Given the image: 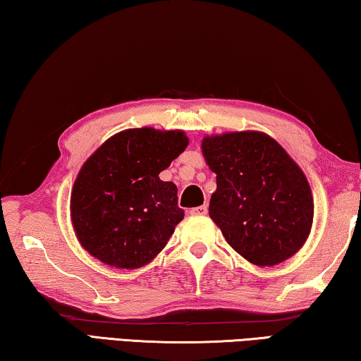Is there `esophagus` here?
<instances>
[{"mask_svg": "<svg viewBox=\"0 0 361 361\" xmlns=\"http://www.w3.org/2000/svg\"><path fill=\"white\" fill-rule=\"evenodd\" d=\"M207 212H209V207H207V205L194 207V209H191V210H189V213H191V215H200V216H204V215H207Z\"/></svg>", "mask_w": 361, "mask_h": 361, "instance_id": "1", "label": "esophagus"}]
</instances>
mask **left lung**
Listing matches in <instances>:
<instances>
[{
	"mask_svg": "<svg viewBox=\"0 0 361 361\" xmlns=\"http://www.w3.org/2000/svg\"><path fill=\"white\" fill-rule=\"evenodd\" d=\"M202 152L216 173L209 213L224 239L256 266L288 259L307 239L314 200L302 170L261 132L205 137Z\"/></svg>",
	"mask_w": 361,
	"mask_h": 361,
	"instance_id": "obj_1",
	"label": "left lung"
}]
</instances>
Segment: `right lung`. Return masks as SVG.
<instances>
[{
    "label": "right lung",
    "instance_id": "add662e5",
    "mask_svg": "<svg viewBox=\"0 0 361 361\" xmlns=\"http://www.w3.org/2000/svg\"><path fill=\"white\" fill-rule=\"evenodd\" d=\"M186 146L185 132L143 127L116 133L85 161L73 186L71 221L90 255L137 269L167 245L185 212L178 189L159 173Z\"/></svg>",
    "mask_w": 361,
    "mask_h": 361
}]
</instances>
